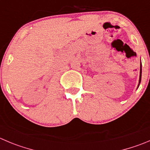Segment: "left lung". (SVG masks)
<instances>
[{
	"mask_svg": "<svg viewBox=\"0 0 150 150\" xmlns=\"http://www.w3.org/2000/svg\"><path fill=\"white\" fill-rule=\"evenodd\" d=\"M142 62H141V65H140V76H139V82H138V88L139 87V85L141 83V81H142Z\"/></svg>",
	"mask_w": 150,
	"mask_h": 150,
	"instance_id": "obj_1",
	"label": "left lung"
}]
</instances>
